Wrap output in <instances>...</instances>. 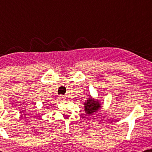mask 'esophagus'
<instances>
[{
    "mask_svg": "<svg viewBox=\"0 0 152 152\" xmlns=\"http://www.w3.org/2000/svg\"><path fill=\"white\" fill-rule=\"evenodd\" d=\"M64 97H64V95H59V99H64Z\"/></svg>",
    "mask_w": 152,
    "mask_h": 152,
    "instance_id": "34e87169",
    "label": "esophagus"
}]
</instances>
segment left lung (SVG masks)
Returning <instances> with one entry per match:
<instances>
[{"label": "left lung", "instance_id": "8db88e82", "mask_svg": "<svg viewBox=\"0 0 152 152\" xmlns=\"http://www.w3.org/2000/svg\"><path fill=\"white\" fill-rule=\"evenodd\" d=\"M100 105L101 104H99V102L97 101L96 99L92 98L90 96L84 103V111L88 115H92L95 112L98 111V109L101 107Z\"/></svg>", "mask_w": 152, "mask_h": 152}]
</instances>
